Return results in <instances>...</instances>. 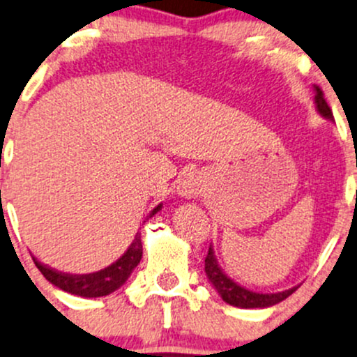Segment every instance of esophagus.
Returning <instances> with one entry per match:
<instances>
[{
    "mask_svg": "<svg viewBox=\"0 0 357 357\" xmlns=\"http://www.w3.org/2000/svg\"><path fill=\"white\" fill-rule=\"evenodd\" d=\"M202 190H204V179H202L200 172L197 171L183 172L176 181V191H178L179 197L197 198L200 197Z\"/></svg>",
    "mask_w": 357,
    "mask_h": 357,
    "instance_id": "obj_1",
    "label": "esophagus"
}]
</instances>
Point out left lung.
Returning <instances> with one entry per match:
<instances>
[{
    "instance_id": "1",
    "label": "left lung",
    "mask_w": 357,
    "mask_h": 357,
    "mask_svg": "<svg viewBox=\"0 0 357 357\" xmlns=\"http://www.w3.org/2000/svg\"><path fill=\"white\" fill-rule=\"evenodd\" d=\"M314 106H317V111L324 116L325 119H330L333 121L332 109L328 107L327 100H325L324 92H321L320 87H314ZM205 273H207V279L210 280L213 289L219 292L220 298L227 303V305L236 306V307H248V310H253V307H270L277 303L284 301V299L289 298L292 292L298 287L287 289V291L282 292H270V294H264V292H255L250 291V289L239 286L238 282L227 277L226 273L220 268L219 261H217L215 253H213V248L210 245L207 258H205Z\"/></svg>"
}]
</instances>
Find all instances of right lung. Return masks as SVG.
<instances>
[{"label":"right lung","instance_id":"add662e5","mask_svg":"<svg viewBox=\"0 0 357 357\" xmlns=\"http://www.w3.org/2000/svg\"><path fill=\"white\" fill-rule=\"evenodd\" d=\"M160 208H162V204H159L150 212V217L155 215ZM142 253H144V250H142V236L140 232H137L128 250L114 264L99 270V272L73 275V273L58 272L56 268H50L47 265L37 261L36 258H33V264H36V267L40 270V273L50 280L52 286L59 287L61 291L70 292V294L75 296H82V298H102V296L118 291L128 280L131 272L140 264Z\"/></svg>","mask_w":357,"mask_h":357}]
</instances>
